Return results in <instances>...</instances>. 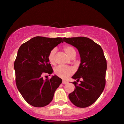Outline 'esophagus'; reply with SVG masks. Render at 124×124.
I'll return each mask as SVG.
<instances>
[{"mask_svg": "<svg viewBox=\"0 0 124 124\" xmlns=\"http://www.w3.org/2000/svg\"><path fill=\"white\" fill-rule=\"evenodd\" d=\"M67 83H68V82H67V81H65V80L62 81V84H67Z\"/></svg>", "mask_w": 124, "mask_h": 124, "instance_id": "obj_1", "label": "esophagus"}]
</instances>
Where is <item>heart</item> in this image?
Returning <instances> with one entry per match:
<instances>
[{
	"instance_id": "obj_1",
	"label": "heart",
	"mask_w": 124,
	"mask_h": 124,
	"mask_svg": "<svg viewBox=\"0 0 124 124\" xmlns=\"http://www.w3.org/2000/svg\"><path fill=\"white\" fill-rule=\"evenodd\" d=\"M64 50L70 58L76 56V50L73 47L70 46H66L64 47ZM55 53V49L54 48L50 52L48 55V60L49 61L50 63L51 64V65H54L55 63L54 57ZM54 73L59 77L62 78H66L73 74V70L72 69L71 67L68 66H58L55 67Z\"/></svg>"
}]
</instances>
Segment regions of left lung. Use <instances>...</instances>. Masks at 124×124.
<instances>
[{"instance_id": "obj_1", "label": "left lung", "mask_w": 124, "mask_h": 124, "mask_svg": "<svg viewBox=\"0 0 124 124\" xmlns=\"http://www.w3.org/2000/svg\"><path fill=\"white\" fill-rule=\"evenodd\" d=\"M63 42L77 48L81 57L78 69L72 77L82 81H76L74 90L69 94L73 104L79 108H86L94 103L105 86L107 64L101 47L86 37L63 38Z\"/></svg>"}]
</instances>
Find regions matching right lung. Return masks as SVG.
Masks as SVG:
<instances>
[{"mask_svg":"<svg viewBox=\"0 0 124 124\" xmlns=\"http://www.w3.org/2000/svg\"><path fill=\"white\" fill-rule=\"evenodd\" d=\"M61 42L62 38L35 37L20 46L14 62L16 84L19 92L28 104L35 107L47 105L62 82L54 75L44 80L42 75L53 73L48 60L49 53Z\"/></svg>","mask_w":124,"mask_h":124,"instance_id":"1","label":"right lung"}]
</instances>
